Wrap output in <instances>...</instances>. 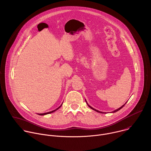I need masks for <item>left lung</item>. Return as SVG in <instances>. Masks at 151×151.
<instances>
[{
    "mask_svg": "<svg viewBox=\"0 0 151 151\" xmlns=\"http://www.w3.org/2000/svg\"><path fill=\"white\" fill-rule=\"evenodd\" d=\"M86 104H87V102H86ZM126 104H124V105H123V106H122V107H120V108H119V109H116V110H114V111H113V113H114V112H116V111H119V110H120V109H122V108H123V106H124V105H126ZM87 105H88V106H89V108H91V109H93V110H95V111H97V112H99V113H104V112H102V111H98V110H96V109H93V108H92V107H91V106H89V105H88V104H87Z\"/></svg>",
    "mask_w": 151,
    "mask_h": 151,
    "instance_id": "obj_1",
    "label": "left lung"
}]
</instances>
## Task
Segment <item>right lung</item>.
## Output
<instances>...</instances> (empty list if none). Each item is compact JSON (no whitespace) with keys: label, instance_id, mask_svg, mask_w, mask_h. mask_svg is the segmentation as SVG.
<instances>
[{"label":"right lung","instance_id":"add662e5","mask_svg":"<svg viewBox=\"0 0 151 151\" xmlns=\"http://www.w3.org/2000/svg\"><path fill=\"white\" fill-rule=\"evenodd\" d=\"M62 104L59 107V108H57L56 109H55V110H53V111H49V112H47V113H40V114H38L39 115H45V114H49V113H53V112H54V111H55L56 110H57L58 109H59V108H60L61 106H62Z\"/></svg>","mask_w":151,"mask_h":151}]
</instances>
